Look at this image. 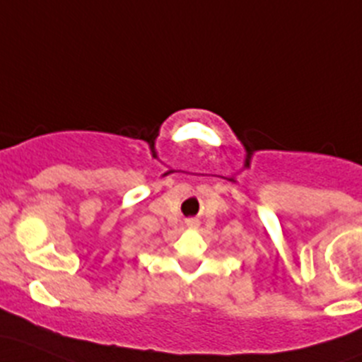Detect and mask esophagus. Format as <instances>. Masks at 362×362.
Wrapping results in <instances>:
<instances>
[{"instance_id": "34e87169", "label": "esophagus", "mask_w": 362, "mask_h": 362, "mask_svg": "<svg viewBox=\"0 0 362 362\" xmlns=\"http://www.w3.org/2000/svg\"><path fill=\"white\" fill-rule=\"evenodd\" d=\"M185 225H187L189 228H197V226H199V221H197V220H187V221H185Z\"/></svg>"}]
</instances>
